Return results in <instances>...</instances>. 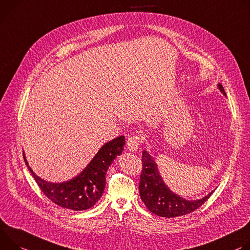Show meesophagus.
<instances>
[{"label": "esophagus", "instance_id": "34e87169", "mask_svg": "<svg viewBox=\"0 0 250 250\" xmlns=\"http://www.w3.org/2000/svg\"><path fill=\"white\" fill-rule=\"evenodd\" d=\"M141 138L138 137L136 135L134 136H130L127 139V148L130 152H135L139 148L140 144H141Z\"/></svg>", "mask_w": 250, "mask_h": 250}]
</instances>
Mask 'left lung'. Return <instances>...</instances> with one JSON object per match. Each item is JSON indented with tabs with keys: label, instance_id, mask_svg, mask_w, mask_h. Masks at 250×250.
Returning <instances> with one entry per match:
<instances>
[{
	"label": "left lung",
	"instance_id": "1",
	"mask_svg": "<svg viewBox=\"0 0 250 250\" xmlns=\"http://www.w3.org/2000/svg\"><path fill=\"white\" fill-rule=\"evenodd\" d=\"M217 87L225 96L224 86L218 83ZM143 170L140 177L139 191L142 202L149 210L162 217H176L192 212L199 208L211 196V192L200 200H186L177 195L165 184L154 158L147 152H142Z\"/></svg>",
	"mask_w": 250,
	"mask_h": 250
}]
</instances>
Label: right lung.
Masks as SVG:
<instances>
[{
    "mask_svg": "<svg viewBox=\"0 0 250 250\" xmlns=\"http://www.w3.org/2000/svg\"><path fill=\"white\" fill-rule=\"evenodd\" d=\"M124 145V136L105 143L80 174L62 183L47 182L37 176L29 166L24 152L23 160L41 189L52 203L67 209L85 210L102 197L107 170L115 158L122 154Z\"/></svg>",
    "mask_w": 250,
    "mask_h": 250,
    "instance_id": "1",
    "label": "right lung"
}]
</instances>
